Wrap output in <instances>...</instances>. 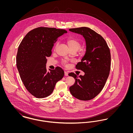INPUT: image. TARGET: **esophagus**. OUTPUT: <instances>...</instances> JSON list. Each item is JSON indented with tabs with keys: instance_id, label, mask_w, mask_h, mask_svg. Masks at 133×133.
<instances>
[{
	"instance_id": "obj_1",
	"label": "esophagus",
	"mask_w": 133,
	"mask_h": 133,
	"mask_svg": "<svg viewBox=\"0 0 133 133\" xmlns=\"http://www.w3.org/2000/svg\"><path fill=\"white\" fill-rule=\"evenodd\" d=\"M64 73H65V76H68V73L67 71H65V72H64Z\"/></svg>"
}]
</instances>
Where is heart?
Here are the masks:
<instances>
[{"instance_id":"heart-1","label":"heart","mask_w":133,"mask_h":133,"mask_svg":"<svg viewBox=\"0 0 133 133\" xmlns=\"http://www.w3.org/2000/svg\"><path fill=\"white\" fill-rule=\"evenodd\" d=\"M66 42L68 46L69 47L70 49L72 51L75 50L76 51L78 50L81 46V41L75 37H70L67 39ZM58 45V43L57 42L54 46L55 49L57 48ZM61 63L63 65H66V64L68 63V61L65 59H63L62 60Z\"/></svg>"}]
</instances>
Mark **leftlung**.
I'll return each instance as SVG.
<instances>
[{
	"instance_id": "1",
	"label": "left lung",
	"mask_w": 133,
	"mask_h": 133,
	"mask_svg": "<svg viewBox=\"0 0 133 133\" xmlns=\"http://www.w3.org/2000/svg\"><path fill=\"white\" fill-rule=\"evenodd\" d=\"M70 31L81 34L86 42V52L76 69L85 72L84 76L70 73L75 83L70 87V93L77 99L88 101L94 98L104 88L111 69V53L101 35L86 27L71 28Z\"/></svg>"
}]
</instances>
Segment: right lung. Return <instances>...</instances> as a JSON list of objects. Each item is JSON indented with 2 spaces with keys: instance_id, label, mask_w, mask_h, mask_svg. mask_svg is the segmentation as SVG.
<instances>
[{
  "instance_id": "right-lung-1",
  "label": "right lung",
  "mask_w": 133,
  "mask_h": 133,
  "mask_svg": "<svg viewBox=\"0 0 133 133\" xmlns=\"http://www.w3.org/2000/svg\"><path fill=\"white\" fill-rule=\"evenodd\" d=\"M67 33L64 29L39 27L28 32L19 44L16 66L21 79L27 91L37 98L51 95L64 71L61 67L47 72L46 57L58 38Z\"/></svg>"
}]
</instances>
